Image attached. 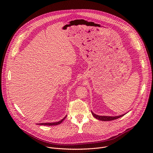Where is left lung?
I'll list each match as a JSON object with an SVG mask.
<instances>
[{
	"label": "left lung",
	"instance_id": "obj_1",
	"mask_svg": "<svg viewBox=\"0 0 153 153\" xmlns=\"http://www.w3.org/2000/svg\"><path fill=\"white\" fill-rule=\"evenodd\" d=\"M91 113L93 114V116L96 118V119H97L98 120H102V121H110V120H115V119H117L118 118H120L122 116H123L125 114H122V115H120V116H98L97 114H95L94 113H93L91 111Z\"/></svg>",
	"mask_w": 153,
	"mask_h": 153
}]
</instances>
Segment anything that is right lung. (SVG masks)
<instances>
[{
	"instance_id": "obj_1",
	"label": "right lung",
	"mask_w": 153,
	"mask_h": 153,
	"mask_svg": "<svg viewBox=\"0 0 153 153\" xmlns=\"http://www.w3.org/2000/svg\"><path fill=\"white\" fill-rule=\"evenodd\" d=\"M67 116H65L64 118H63L61 120L57 122H53V123H38V125H48V126H53V125H57L59 124H60L63 120H64V119L66 118Z\"/></svg>"
}]
</instances>
